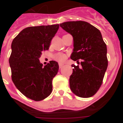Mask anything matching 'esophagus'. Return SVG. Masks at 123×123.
I'll use <instances>...</instances> for the list:
<instances>
[{
    "label": "esophagus",
    "mask_w": 123,
    "mask_h": 123,
    "mask_svg": "<svg viewBox=\"0 0 123 123\" xmlns=\"http://www.w3.org/2000/svg\"><path fill=\"white\" fill-rule=\"evenodd\" d=\"M63 65H64V64L61 63H59V68H62L63 67Z\"/></svg>",
    "instance_id": "1"
}]
</instances>
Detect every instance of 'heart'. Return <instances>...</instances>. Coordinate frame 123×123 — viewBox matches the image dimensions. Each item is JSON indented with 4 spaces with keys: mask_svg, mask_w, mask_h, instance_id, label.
Listing matches in <instances>:
<instances>
[{
    "mask_svg": "<svg viewBox=\"0 0 123 123\" xmlns=\"http://www.w3.org/2000/svg\"><path fill=\"white\" fill-rule=\"evenodd\" d=\"M54 60L58 61L59 62H63L67 58V55L64 54H62V53H58V54H56L54 55Z\"/></svg>",
    "mask_w": 123,
    "mask_h": 123,
    "instance_id": "obj_1",
    "label": "heart"
}]
</instances>
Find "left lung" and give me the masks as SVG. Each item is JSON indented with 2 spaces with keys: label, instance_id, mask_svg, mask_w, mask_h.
<instances>
[{
  "label": "left lung",
  "instance_id": "8db88e82",
  "mask_svg": "<svg viewBox=\"0 0 123 123\" xmlns=\"http://www.w3.org/2000/svg\"><path fill=\"white\" fill-rule=\"evenodd\" d=\"M73 37L71 59H81V66L72 65L69 87L76 95L88 98L96 94L101 86L108 67L107 49L100 31L83 21H67L60 24Z\"/></svg>",
  "mask_w": 123,
  "mask_h": 123
}]
</instances>
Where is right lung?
Listing matches in <instances>:
<instances>
[{"instance_id": "right-lung-1", "label": "right lung", "mask_w": 123, "mask_h": 123, "mask_svg": "<svg viewBox=\"0 0 123 123\" xmlns=\"http://www.w3.org/2000/svg\"><path fill=\"white\" fill-rule=\"evenodd\" d=\"M59 25L31 26L23 29L13 40L9 58L12 79L24 95L35 101L51 94L52 80L58 71V63L50 61L43 67L39 58L48 50Z\"/></svg>"}]
</instances>
